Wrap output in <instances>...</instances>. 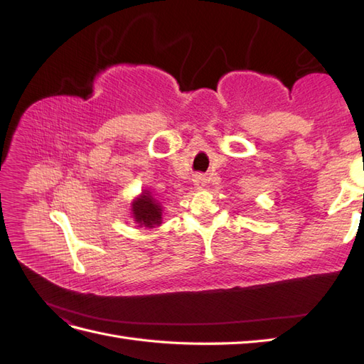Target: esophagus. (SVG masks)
<instances>
[{
  "mask_svg": "<svg viewBox=\"0 0 364 364\" xmlns=\"http://www.w3.org/2000/svg\"><path fill=\"white\" fill-rule=\"evenodd\" d=\"M193 182H194V185L197 186V188H203V186L206 185V178H205L203 174H197V176H194Z\"/></svg>",
  "mask_w": 364,
  "mask_h": 364,
  "instance_id": "1",
  "label": "esophagus"
}]
</instances>
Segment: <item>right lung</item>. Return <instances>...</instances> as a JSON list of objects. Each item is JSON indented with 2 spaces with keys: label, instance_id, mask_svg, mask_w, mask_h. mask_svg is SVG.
<instances>
[{
  "label": "right lung",
  "instance_id": "add662e5",
  "mask_svg": "<svg viewBox=\"0 0 364 364\" xmlns=\"http://www.w3.org/2000/svg\"><path fill=\"white\" fill-rule=\"evenodd\" d=\"M132 217L139 226H159L162 223V206L150 191H142V194L132 202Z\"/></svg>",
  "mask_w": 364,
  "mask_h": 364
}]
</instances>
